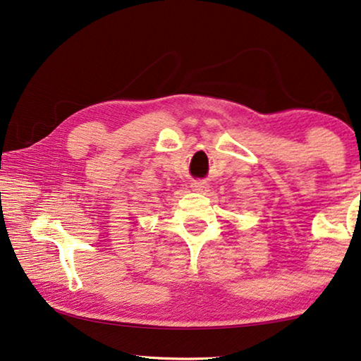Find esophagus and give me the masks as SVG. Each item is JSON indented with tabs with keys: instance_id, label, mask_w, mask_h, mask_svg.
<instances>
[{
	"instance_id": "obj_1",
	"label": "esophagus",
	"mask_w": 361,
	"mask_h": 361,
	"mask_svg": "<svg viewBox=\"0 0 361 361\" xmlns=\"http://www.w3.org/2000/svg\"><path fill=\"white\" fill-rule=\"evenodd\" d=\"M192 188H193V190H195V192H208L209 185H208L204 180H193V182H192Z\"/></svg>"
}]
</instances>
